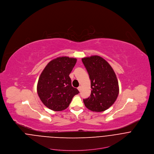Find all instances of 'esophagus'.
I'll list each match as a JSON object with an SVG mask.
<instances>
[{
    "instance_id": "esophagus-1",
    "label": "esophagus",
    "mask_w": 154,
    "mask_h": 154,
    "mask_svg": "<svg viewBox=\"0 0 154 154\" xmlns=\"http://www.w3.org/2000/svg\"><path fill=\"white\" fill-rule=\"evenodd\" d=\"M81 89H82V87H81V86H79L78 88V89L79 91H81Z\"/></svg>"
}]
</instances>
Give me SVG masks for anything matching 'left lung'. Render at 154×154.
Returning a JSON list of instances; mask_svg holds the SVG:
<instances>
[{
    "label": "left lung",
    "mask_w": 154,
    "mask_h": 154,
    "mask_svg": "<svg viewBox=\"0 0 154 154\" xmlns=\"http://www.w3.org/2000/svg\"><path fill=\"white\" fill-rule=\"evenodd\" d=\"M82 61L91 80V93L84 99L85 107L92 111L107 110L116 101L119 93V83L112 68L98 56L84 57Z\"/></svg>",
    "instance_id": "obj_1"
}]
</instances>
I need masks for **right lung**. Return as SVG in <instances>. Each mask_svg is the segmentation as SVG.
<instances>
[{
	"label": "right lung",
	"mask_w": 154,
	"mask_h": 154,
	"mask_svg": "<svg viewBox=\"0 0 154 154\" xmlns=\"http://www.w3.org/2000/svg\"><path fill=\"white\" fill-rule=\"evenodd\" d=\"M76 60L75 58L59 57L50 61L42 72L37 84V93L49 109L65 110L73 97L79 93L72 86L69 77Z\"/></svg>",
	"instance_id": "right-lung-1"
}]
</instances>
